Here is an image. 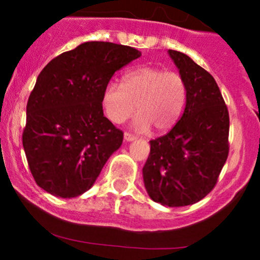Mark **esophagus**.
Listing matches in <instances>:
<instances>
[{
	"mask_svg": "<svg viewBox=\"0 0 260 260\" xmlns=\"http://www.w3.org/2000/svg\"><path fill=\"white\" fill-rule=\"evenodd\" d=\"M136 138L137 137L133 135H131V133H128V132L124 133V141H127V142H132V141H135Z\"/></svg>",
	"mask_w": 260,
	"mask_h": 260,
	"instance_id": "34e87169",
	"label": "esophagus"
}]
</instances>
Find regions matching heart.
Here are the masks:
<instances>
[{"instance_id":"1","label":"heart","mask_w":260,"mask_h":260,"mask_svg":"<svg viewBox=\"0 0 260 260\" xmlns=\"http://www.w3.org/2000/svg\"><path fill=\"white\" fill-rule=\"evenodd\" d=\"M122 85L111 81L102 96L107 117L113 123L125 122L136 113L137 129L154 127L156 132L171 129L185 107L186 83L176 72L156 67H142L123 75Z\"/></svg>"}]
</instances>
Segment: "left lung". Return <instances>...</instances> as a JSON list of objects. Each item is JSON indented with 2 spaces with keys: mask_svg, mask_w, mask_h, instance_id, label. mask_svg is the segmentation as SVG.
Instances as JSON below:
<instances>
[{
  "mask_svg": "<svg viewBox=\"0 0 260 260\" xmlns=\"http://www.w3.org/2000/svg\"><path fill=\"white\" fill-rule=\"evenodd\" d=\"M169 54L186 83V106L167 135L149 141L143 181L154 203L179 208L200 201L216 185L229 154V112L210 73L182 52Z\"/></svg>",
  "mask_w": 260,
  "mask_h": 260,
  "instance_id": "8db88e82",
  "label": "left lung"
}]
</instances>
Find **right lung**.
<instances>
[{
    "mask_svg": "<svg viewBox=\"0 0 260 260\" xmlns=\"http://www.w3.org/2000/svg\"><path fill=\"white\" fill-rule=\"evenodd\" d=\"M131 46L88 41L41 70L26 107L22 145L36 183L62 199L95 182L123 142L104 117L102 96L113 74L141 56Z\"/></svg>",
    "mask_w": 260,
    "mask_h": 260,
    "instance_id": "obj_1",
    "label": "right lung"
}]
</instances>
